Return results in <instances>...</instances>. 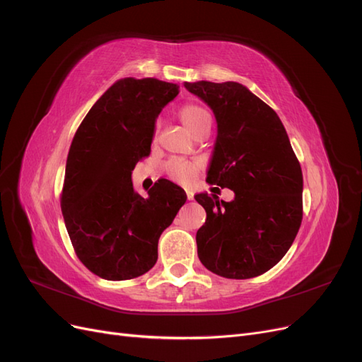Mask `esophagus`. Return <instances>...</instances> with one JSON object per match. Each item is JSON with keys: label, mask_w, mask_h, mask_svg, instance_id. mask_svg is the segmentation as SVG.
I'll return each instance as SVG.
<instances>
[{"label": "esophagus", "mask_w": 362, "mask_h": 362, "mask_svg": "<svg viewBox=\"0 0 362 362\" xmlns=\"http://www.w3.org/2000/svg\"><path fill=\"white\" fill-rule=\"evenodd\" d=\"M185 194H187V199H189V201H192L193 196H194V193H193L190 189H185Z\"/></svg>", "instance_id": "obj_1"}]
</instances>
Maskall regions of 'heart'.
Segmentation results:
<instances>
[{
	"label": "heart",
	"mask_w": 362,
	"mask_h": 362,
	"mask_svg": "<svg viewBox=\"0 0 362 362\" xmlns=\"http://www.w3.org/2000/svg\"><path fill=\"white\" fill-rule=\"evenodd\" d=\"M180 119L193 136H198L204 129L211 127V117L204 107L198 104H187L180 110ZM168 175L170 178L180 182H189L193 175L201 169L199 161L182 160V158H170L166 166Z\"/></svg>",
	"instance_id": "1"
}]
</instances>
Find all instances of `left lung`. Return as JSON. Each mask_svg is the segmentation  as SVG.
Returning a JSON list of instances; mask_svg holds the SVG:
<instances>
[{
    "instance_id": "left-lung-1",
    "label": "left lung",
    "mask_w": 362,
    "mask_h": 362,
    "mask_svg": "<svg viewBox=\"0 0 362 362\" xmlns=\"http://www.w3.org/2000/svg\"><path fill=\"white\" fill-rule=\"evenodd\" d=\"M211 108L217 137L206 182L234 192L194 196L206 211L196 233L198 257L216 275H262L287 254L302 222L303 178L281 119L246 86L226 81L184 83Z\"/></svg>"
}]
</instances>
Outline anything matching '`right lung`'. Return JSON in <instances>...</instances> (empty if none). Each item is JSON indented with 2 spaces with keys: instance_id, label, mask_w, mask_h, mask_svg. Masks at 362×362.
<instances>
[{
  "instance_id": "add662e5",
  "label": "right lung",
  "mask_w": 362,
  "mask_h": 362,
  "mask_svg": "<svg viewBox=\"0 0 362 362\" xmlns=\"http://www.w3.org/2000/svg\"><path fill=\"white\" fill-rule=\"evenodd\" d=\"M180 86L157 78H120L104 92L76 129L66 161L62 213L76 257L95 275L125 281L158 258V238L187 196L168 180L146 198L131 173L149 156L156 120Z\"/></svg>"
}]
</instances>
